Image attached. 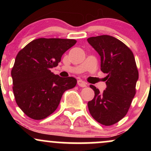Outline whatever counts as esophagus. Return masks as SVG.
I'll use <instances>...</instances> for the list:
<instances>
[{
  "mask_svg": "<svg viewBox=\"0 0 151 151\" xmlns=\"http://www.w3.org/2000/svg\"><path fill=\"white\" fill-rule=\"evenodd\" d=\"M77 84L81 87H85V86H86V83L84 81L81 80V79H79V80L77 81Z\"/></svg>",
  "mask_w": 151,
  "mask_h": 151,
  "instance_id": "obj_1",
  "label": "esophagus"
}]
</instances>
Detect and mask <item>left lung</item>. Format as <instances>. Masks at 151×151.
Wrapping results in <instances>:
<instances>
[{"label": "left lung", "instance_id": "left-lung-1", "mask_svg": "<svg viewBox=\"0 0 151 151\" xmlns=\"http://www.w3.org/2000/svg\"><path fill=\"white\" fill-rule=\"evenodd\" d=\"M101 58V70L107 74L106 88L102 93L94 86V97L88 102L91 116L97 122L111 126L127 114L138 79L134 56L127 46L112 36L100 35L87 39Z\"/></svg>", "mask_w": 151, "mask_h": 151}]
</instances>
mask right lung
<instances>
[{"mask_svg": "<svg viewBox=\"0 0 151 151\" xmlns=\"http://www.w3.org/2000/svg\"><path fill=\"white\" fill-rule=\"evenodd\" d=\"M73 39L38 38L19 52L11 71L13 90L17 104L35 120L45 119L56 110L66 90L74 87V77H61L51 72Z\"/></svg>", "mask_w": 151, "mask_h": 151, "instance_id": "right-lung-1", "label": "right lung"}]
</instances>
